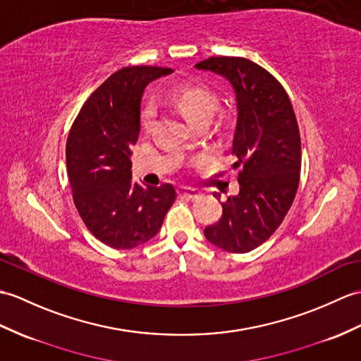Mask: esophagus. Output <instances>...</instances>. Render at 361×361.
Instances as JSON below:
<instances>
[{
    "label": "esophagus",
    "instance_id": "34e87169",
    "mask_svg": "<svg viewBox=\"0 0 361 361\" xmlns=\"http://www.w3.org/2000/svg\"><path fill=\"white\" fill-rule=\"evenodd\" d=\"M178 195L183 197V198H189V200H194V198H198L200 197V192L194 188H180L178 189Z\"/></svg>",
    "mask_w": 361,
    "mask_h": 361
}]
</instances>
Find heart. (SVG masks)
<instances>
[{
    "instance_id": "heart-1",
    "label": "heart",
    "mask_w": 361,
    "mask_h": 361,
    "mask_svg": "<svg viewBox=\"0 0 361 361\" xmlns=\"http://www.w3.org/2000/svg\"><path fill=\"white\" fill-rule=\"evenodd\" d=\"M172 99L190 124H195L200 120H212L219 107V97L211 89L197 85L178 87L173 92ZM155 116L157 104L154 99H149L141 111V128L145 130L152 129Z\"/></svg>"
}]
</instances>
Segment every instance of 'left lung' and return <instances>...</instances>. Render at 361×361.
<instances>
[{
    "mask_svg": "<svg viewBox=\"0 0 361 361\" xmlns=\"http://www.w3.org/2000/svg\"><path fill=\"white\" fill-rule=\"evenodd\" d=\"M195 69L223 77L233 89L232 154L238 158L233 167H241L238 194L221 203V219L207 226L204 237L228 252L246 254L279 229L295 198L301 167L295 114L280 82L246 58L212 56Z\"/></svg>",
    "mask_w": 361,
    "mask_h": 361,
    "instance_id": "obj_1",
    "label": "left lung"
}]
</instances>
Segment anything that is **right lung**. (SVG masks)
I'll return each instance as SVG.
<instances>
[{"label":"right lung","mask_w":361,"mask_h":361,"mask_svg":"<svg viewBox=\"0 0 361 361\" xmlns=\"http://www.w3.org/2000/svg\"><path fill=\"white\" fill-rule=\"evenodd\" d=\"M167 67H123L82 106L67 138V175L78 214L104 245L133 249L154 238L175 201L172 184L141 186L132 180L141 98Z\"/></svg>","instance_id":"obj_1"}]
</instances>
